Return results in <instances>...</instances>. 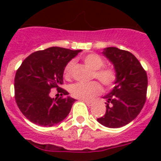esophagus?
Listing matches in <instances>:
<instances>
[{
  "instance_id": "34e87169",
  "label": "esophagus",
  "mask_w": 161,
  "mask_h": 161,
  "mask_svg": "<svg viewBox=\"0 0 161 161\" xmlns=\"http://www.w3.org/2000/svg\"><path fill=\"white\" fill-rule=\"evenodd\" d=\"M83 102H84V103L87 104L88 106H92L93 105V103L92 102H89V101H87V100H83Z\"/></svg>"
}]
</instances>
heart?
<instances>
[{
  "instance_id": "b5f03b06",
  "label": "heart",
  "mask_w": 161,
  "mask_h": 161,
  "mask_svg": "<svg viewBox=\"0 0 161 161\" xmlns=\"http://www.w3.org/2000/svg\"><path fill=\"white\" fill-rule=\"evenodd\" d=\"M83 62L86 65L93 70V78H97L103 86L110 87L116 80V73L112 68L103 67L104 61L99 55L96 53L88 54L83 57ZM74 63L71 61L67 63L64 68V77L69 79L72 77ZM102 88L100 84L97 82L90 83H77L70 87V93L74 98L88 100L101 93Z\"/></svg>"
}]
</instances>
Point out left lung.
<instances>
[{
	"label": "left lung",
	"instance_id": "1",
	"mask_svg": "<svg viewBox=\"0 0 161 161\" xmlns=\"http://www.w3.org/2000/svg\"><path fill=\"white\" fill-rule=\"evenodd\" d=\"M102 53L112 63L116 73L114 88L107 99L105 114L97 119L108 128L128 125L140 114L146 100L148 78L145 69L131 53L110 47Z\"/></svg>",
	"mask_w": 161,
	"mask_h": 161
}]
</instances>
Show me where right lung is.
I'll return each instance as SVG.
<instances>
[{
  "label": "right lung",
  "instance_id": "obj_1",
  "mask_svg": "<svg viewBox=\"0 0 161 161\" xmlns=\"http://www.w3.org/2000/svg\"><path fill=\"white\" fill-rule=\"evenodd\" d=\"M81 51L52 47L35 52L22 62L15 76V99L19 109L31 123L50 127L68 116L75 99L68 96L60 85L65 66ZM53 88L65 98L52 99Z\"/></svg>",
  "mask_w": 161,
  "mask_h": 161
}]
</instances>
